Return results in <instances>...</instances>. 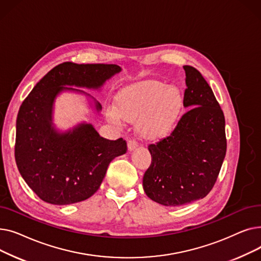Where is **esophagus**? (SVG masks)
<instances>
[{"label":"esophagus","instance_id":"1","mask_svg":"<svg viewBox=\"0 0 261 261\" xmlns=\"http://www.w3.org/2000/svg\"><path fill=\"white\" fill-rule=\"evenodd\" d=\"M128 150L129 151H133V150L138 147V143H136L134 140H129L128 141Z\"/></svg>","mask_w":261,"mask_h":261}]
</instances>
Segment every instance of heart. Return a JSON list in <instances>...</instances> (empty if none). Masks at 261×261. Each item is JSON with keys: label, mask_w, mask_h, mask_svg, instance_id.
<instances>
[{"label": "heart", "mask_w": 261, "mask_h": 261, "mask_svg": "<svg viewBox=\"0 0 261 261\" xmlns=\"http://www.w3.org/2000/svg\"><path fill=\"white\" fill-rule=\"evenodd\" d=\"M116 106L110 105L106 115L110 122L120 125L122 119L135 121L145 139L159 141L175 128L183 111L181 91L160 81H142L122 88L116 94Z\"/></svg>", "instance_id": "1"}]
</instances>
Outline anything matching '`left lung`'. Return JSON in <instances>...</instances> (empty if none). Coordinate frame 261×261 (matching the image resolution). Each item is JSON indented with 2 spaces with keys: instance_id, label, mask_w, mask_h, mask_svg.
I'll use <instances>...</instances> for the list:
<instances>
[{
  "instance_id": "left-lung-1",
  "label": "left lung",
  "mask_w": 261,
  "mask_h": 261,
  "mask_svg": "<svg viewBox=\"0 0 261 261\" xmlns=\"http://www.w3.org/2000/svg\"><path fill=\"white\" fill-rule=\"evenodd\" d=\"M183 68L184 107L190 110L168 138L149 145L151 165L143 177L147 197L165 206L206 197L226 153L224 114L212 88L197 68Z\"/></svg>"
}]
</instances>
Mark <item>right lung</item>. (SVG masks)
I'll return each mask as SVG.
<instances>
[{
	"label": "right lung",
	"mask_w": 261,
	"mask_h": 261,
	"mask_svg": "<svg viewBox=\"0 0 261 261\" xmlns=\"http://www.w3.org/2000/svg\"><path fill=\"white\" fill-rule=\"evenodd\" d=\"M120 71L115 64L64 62L41 79L22 102L17 117L16 163L41 200L67 205L89 199L98 190L109 164L127 152L126 141L101 138L92 123L80 122L61 131L53 122L55 100L63 92L87 96L93 102L91 107L100 112L98 101L71 87L100 90Z\"/></svg>",
	"instance_id": "obj_1"
}]
</instances>
